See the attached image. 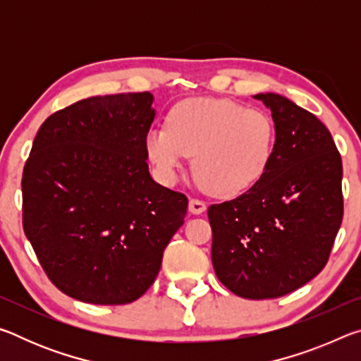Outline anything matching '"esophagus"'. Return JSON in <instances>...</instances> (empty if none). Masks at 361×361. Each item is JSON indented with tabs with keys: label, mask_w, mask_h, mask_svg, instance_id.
Wrapping results in <instances>:
<instances>
[{
	"label": "esophagus",
	"mask_w": 361,
	"mask_h": 361,
	"mask_svg": "<svg viewBox=\"0 0 361 361\" xmlns=\"http://www.w3.org/2000/svg\"><path fill=\"white\" fill-rule=\"evenodd\" d=\"M207 210V205L202 200H197V199H191L189 200V212L192 213V215H200V213H204Z\"/></svg>",
	"instance_id": "34e87169"
}]
</instances>
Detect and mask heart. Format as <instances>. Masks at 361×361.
<instances>
[{
    "mask_svg": "<svg viewBox=\"0 0 361 361\" xmlns=\"http://www.w3.org/2000/svg\"><path fill=\"white\" fill-rule=\"evenodd\" d=\"M276 140V124L264 111L224 99H188L172 108L167 127H152L145 148L164 181L173 183L186 156H194L205 191L232 197L264 176Z\"/></svg>",
    "mask_w": 361,
    "mask_h": 361,
    "instance_id": "1",
    "label": "heart"
}]
</instances>
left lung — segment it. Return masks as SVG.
<instances>
[{"label":"left lung","mask_w":361,"mask_h":361,"mask_svg":"<svg viewBox=\"0 0 361 361\" xmlns=\"http://www.w3.org/2000/svg\"><path fill=\"white\" fill-rule=\"evenodd\" d=\"M271 109L277 140L264 176L239 197L210 205L212 262L234 295L271 299L312 280L341 228L342 162L323 122L279 94H256Z\"/></svg>","instance_id":"obj_1"}]
</instances>
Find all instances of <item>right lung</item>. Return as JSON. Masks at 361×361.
<instances>
[{"mask_svg": "<svg viewBox=\"0 0 361 361\" xmlns=\"http://www.w3.org/2000/svg\"><path fill=\"white\" fill-rule=\"evenodd\" d=\"M149 92L90 97L42 122L23 169V231L51 282L82 302L138 299L188 199L151 178Z\"/></svg>", "mask_w": 361, "mask_h": 361, "instance_id": "add662e5", "label": "right lung"}]
</instances>
